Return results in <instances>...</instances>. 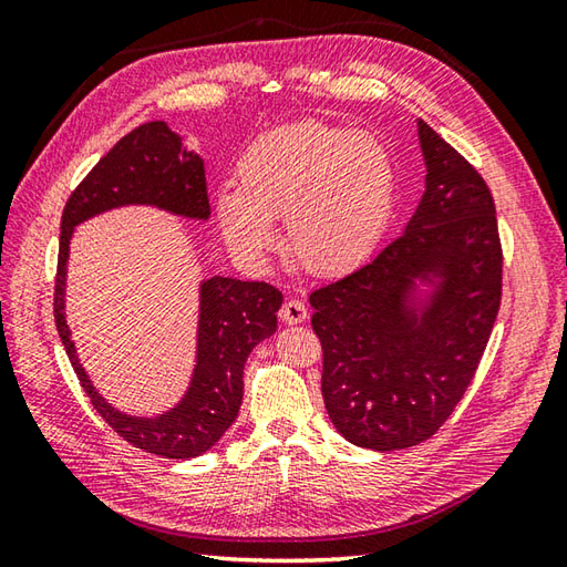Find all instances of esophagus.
<instances>
[{
  "mask_svg": "<svg viewBox=\"0 0 567 567\" xmlns=\"http://www.w3.org/2000/svg\"><path fill=\"white\" fill-rule=\"evenodd\" d=\"M309 311L305 307L302 299H285V305L280 307V319L285 323H302L307 321Z\"/></svg>",
  "mask_w": 567,
  "mask_h": 567,
  "instance_id": "1",
  "label": "esophagus"
}]
</instances>
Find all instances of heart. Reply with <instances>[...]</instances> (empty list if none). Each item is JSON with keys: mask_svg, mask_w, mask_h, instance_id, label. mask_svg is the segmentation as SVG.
<instances>
[{"mask_svg": "<svg viewBox=\"0 0 567 567\" xmlns=\"http://www.w3.org/2000/svg\"><path fill=\"white\" fill-rule=\"evenodd\" d=\"M394 163L370 134L317 118L256 138L236 163V189L214 199L221 236L238 256L262 258L287 244L307 272L343 275L382 238L394 207Z\"/></svg>", "mask_w": 567, "mask_h": 567, "instance_id": "b5f03b06", "label": "heart"}]
</instances>
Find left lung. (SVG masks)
I'll return each instance as SVG.
<instances>
[{"instance_id":"1","label":"left lung","mask_w":567,"mask_h":567,"mask_svg":"<svg viewBox=\"0 0 567 567\" xmlns=\"http://www.w3.org/2000/svg\"><path fill=\"white\" fill-rule=\"evenodd\" d=\"M426 189L404 234L363 268L309 295L321 394L343 439L400 451L431 439L475 378L502 299L492 192L419 118ZM416 281L434 287L417 297Z\"/></svg>"}]
</instances>
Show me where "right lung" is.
Returning <instances> with one entry per match:
<instances>
[{
    "mask_svg": "<svg viewBox=\"0 0 567 567\" xmlns=\"http://www.w3.org/2000/svg\"><path fill=\"white\" fill-rule=\"evenodd\" d=\"M126 204H151L185 219H209L204 163L197 153L183 148V138L165 122L141 124L126 134L65 202L53 299L55 327L82 390L106 424L141 451L185 461L207 453L236 421L244 400V365L252 348L275 333L282 292L268 282L207 277L199 287L197 365L185 396L153 419L118 412L94 390L80 365L65 321V272L72 228Z\"/></svg>",
    "mask_w": 567,
    "mask_h": 567,
    "instance_id": "1",
    "label": "right lung"
}]
</instances>
